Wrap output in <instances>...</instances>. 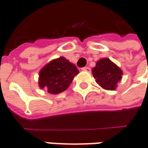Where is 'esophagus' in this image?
Listing matches in <instances>:
<instances>
[{
	"label": "esophagus",
	"instance_id": "obj_1",
	"mask_svg": "<svg viewBox=\"0 0 148 148\" xmlns=\"http://www.w3.org/2000/svg\"><path fill=\"white\" fill-rule=\"evenodd\" d=\"M81 69H82L83 71H87V72H89V71H90V68H89V67H84V68H82Z\"/></svg>",
	"mask_w": 148,
	"mask_h": 148
}]
</instances>
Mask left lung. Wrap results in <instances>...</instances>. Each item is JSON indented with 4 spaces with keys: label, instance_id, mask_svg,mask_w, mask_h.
I'll use <instances>...</instances> for the list:
<instances>
[{
    "label": "left lung",
    "instance_id": "obj_1",
    "mask_svg": "<svg viewBox=\"0 0 148 148\" xmlns=\"http://www.w3.org/2000/svg\"><path fill=\"white\" fill-rule=\"evenodd\" d=\"M92 74L96 83L107 90L116 89L117 83L122 78L123 72L109 59H101L92 69Z\"/></svg>",
    "mask_w": 148,
    "mask_h": 148
}]
</instances>
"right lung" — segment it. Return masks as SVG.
I'll return each mask as SVG.
<instances>
[{
	"label": "right lung",
	"instance_id": "add662e5",
	"mask_svg": "<svg viewBox=\"0 0 148 148\" xmlns=\"http://www.w3.org/2000/svg\"><path fill=\"white\" fill-rule=\"evenodd\" d=\"M79 73L76 65L64 57L53 60L40 72L39 85L51 94H58L65 91Z\"/></svg>",
	"mask_w": 148,
	"mask_h": 148
}]
</instances>
